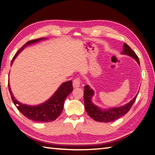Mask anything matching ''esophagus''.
<instances>
[{"mask_svg": "<svg viewBox=\"0 0 155 155\" xmlns=\"http://www.w3.org/2000/svg\"><path fill=\"white\" fill-rule=\"evenodd\" d=\"M81 84V80L79 78H74L73 81V86L74 87H78L80 86Z\"/></svg>", "mask_w": 155, "mask_h": 155, "instance_id": "esophagus-1", "label": "esophagus"}]
</instances>
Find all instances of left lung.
Returning <instances> with one entry per match:
<instances>
[{"label": "left lung", "instance_id": "obj_1", "mask_svg": "<svg viewBox=\"0 0 155 155\" xmlns=\"http://www.w3.org/2000/svg\"><path fill=\"white\" fill-rule=\"evenodd\" d=\"M122 54H127L132 57L140 65V60L138 56L136 55L134 51L131 49V48L125 43L123 45V52H122ZM94 94V91L91 89L89 86L86 85L84 86V100L86 111L90 117L94 119L95 121L104 123L114 121L125 115L131 108L132 106L135 102L137 96H138V94H137L134 97V98L132 99L129 103L124 106H122L121 107L112 108L108 110H103L92 103L91 99Z\"/></svg>", "mask_w": 155, "mask_h": 155}]
</instances>
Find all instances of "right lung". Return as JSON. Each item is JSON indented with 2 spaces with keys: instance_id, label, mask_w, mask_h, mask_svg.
I'll return each mask as SVG.
<instances>
[{
  "instance_id": "1",
  "label": "right lung",
  "mask_w": 155,
  "mask_h": 155,
  "mask_svg": "<svg viewBox=\"0 0 155 155\" xmlns=\"http://www.w3.org/2000/svg\"><path fill=\"white\" fill-rule=\"evenodd\" d=\"M45 38H39L33 40L28 41L26 42L25 45L22 47L17 52L13 58L11 64L13 63L14 59L19 53L23 50V48L31 43H34L39 41V40ZM8 88L10 91V95L12 97V99L13 103L16 106L17 108L19 111L25 116L26 117L34 121L37 122H51L54 121L58 117L60 114L61 113L64 108V101L70 93H71L73 88L72 81H69L65 82L61 84L57 90L55 94L52 95L50 99H48L45 103L38 106H28L26 104H23L18 102L13 95L10 84H8Z\"/></svg>"
}]
</instances>
